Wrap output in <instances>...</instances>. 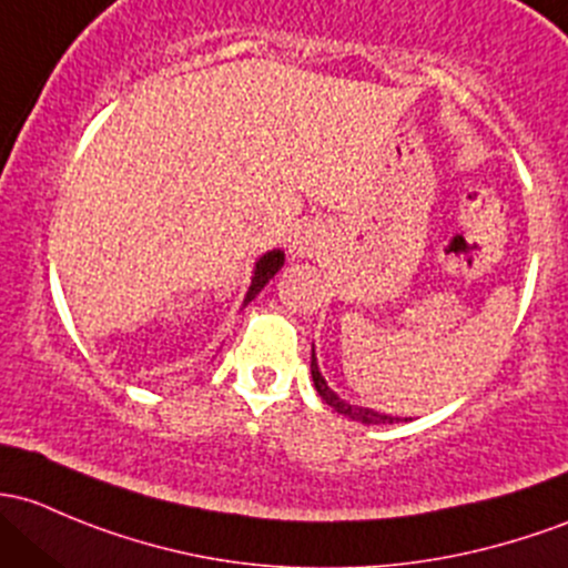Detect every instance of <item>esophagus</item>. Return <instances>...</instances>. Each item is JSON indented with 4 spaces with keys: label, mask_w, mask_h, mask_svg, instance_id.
<instances>
[{
    "label": "esophagus",
    "mask_w": 568,
    "mask_h": 568,
    "mask_svg": "<svg viewBox=\"0 0 568 568\" xmlns=\"http://www.w3.org/2000/svg\"><path fill=\"white\" fill-rule=\"evenodd\" d=\"M313 247H315V239L304 234L294 242V255H310V253H313Z\"/></svg>",
    "instance_id": "34e87169"
}]
</instances>
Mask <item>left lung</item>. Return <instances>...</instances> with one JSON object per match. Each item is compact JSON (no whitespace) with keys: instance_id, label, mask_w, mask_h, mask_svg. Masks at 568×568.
I'll return each instance as SVG.
<instances>
[{"instance_id":"1","label":"left lung","mask_w":568,"mask_h":568,"mask_svg":"<svg viewBox=\"0 0 568 568\" xmlns=\"http://www.w3.org/2000/svg\"><path fill=\"white\" fill-rule=\"evenodd\" d=\"M310 373H313V384L315 389H318L321 399H324L329 408L337 410V414L348 416V419H356V422H364V425H392V422H397L394 416H386V414H378V410H369V408H356V405L345 403V399H339L337 394H334L329 386H326L324 375L318 373V362H315V351H313V362H310Z\"/></svg>"}]
</instances>
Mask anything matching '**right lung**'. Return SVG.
Instances as JSON below:
<instances>
[{"label":"right lung","mask_w":568,"mask_h":568,"mask_svg":"<svg viewBox=\"0 0 568 568\" xmlns=\"http://www.w3.org/2000/svg\"><path fill=\"white\" fill-rule=\"evenodd\" d=\"M283 266V253H280V250H272V253H266L264 258L258 261V264H255V274H253V283H250V291H247V300L244 302H250V300H255V294H258L261 288H264V285L268 283V280L274 277V272H277V268Z\"/></svg>","instance_id":"add662e5"}]
</instances>
